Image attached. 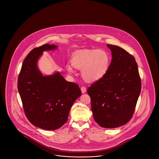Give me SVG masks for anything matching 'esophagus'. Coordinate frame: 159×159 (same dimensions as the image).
Wrapping results in <instances>:
<instances>
[{"label":"esophagus","mask_w":159,"mask_h":159,"mask_svg":"<svg viewBox=\"0 0 159 159\" xmlns=\"http://www.w3.org/2000/svg\"><path fill=\"white\" fill-rule=\"evenodd\" d=\"M81 91H82V93H85L86 92V88L84 87V86H82V87H81Z\"/></svg>","instance_id":"obj_1"}]
</instances>
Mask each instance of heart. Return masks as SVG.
<instances>
[{
  "label": "heart",
  "mask_w": 159,
  "mask_h": 159,
  "mask_svg": "<svg viewBox=\"0 0 159 159\" xmlns=\"http://www.w3.org/2000/svg\"><path fill=\"white\" fill-rule=\"evenodd\" d=\"M71 64L75 68L82 70L83 79L88 82H95L106 75L110 66L108 54L103 50H88L75 54L71 58ZM70 73L73 70L67 67Z\"/></svg>",
  "instance_id": "obj_1"
}]
</instances>
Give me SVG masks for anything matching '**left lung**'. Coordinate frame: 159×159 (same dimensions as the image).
Returning <instances> with one entry per match:
<instances>
[{"instance_id":"obj_1","label":"left lung","mask_w":159,"mask_h":159,"mask_svg":"<svg viewBox=\"0 0 159 159\" xmlns=\"http://www.w3.org/2000/svg\"><path fill=\"white\" fill-rule=\"evenodd\" d=\"M112 60L101 79L91 84L90 96L94 120L101 127L116 128L132 118L141 90V80L134 56L119 46L107 45Z\"/></svg>"}]
</instances>
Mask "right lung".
<instances>
[{
    "label": "right lung",
    "mask_w": 159,
    "mask_h": 159,
    "mask_svg": "<svg viewBox=\"0 0 159 159\" xmlns=\"http://www.w3.org/2000/svg\"><path fill=\"white\" fill-rule=\"evenodd\" d=\"M45 44L31 51L23 61L18 90L24 113L31 124L45 130L61 128L68 120L70 110L82 92L76 83L67 82L59 72L43 76L37 62L45 51L57 49Z\"/></svg>",
    "instance_id": "add662e5"
}]
</instances>
